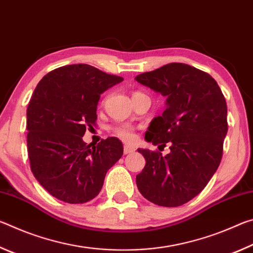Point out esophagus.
Returning a JSON list of instances; mask_svg holds the SVG:
<instances>
[{
	"label": "esophagus",
	"mask_w": 253,
	"mask_h": 253,
	"mask_svg": "<svg viewBox=\"0 0 253 253\" xmlns=\"http://www.w3.org/2000/svg\"><path fill=\"white\" fill-rule=\"evenodd\" d=\"M132 152H135V148H132L130 146H124V153L125 154H130Z\"/></svg>",
	"instance_id": "1"
}]
</instances>
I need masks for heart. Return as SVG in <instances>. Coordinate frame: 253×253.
I'll use <instances>...</instances> for the list:
<instances>
[{"label": "heart", "instance_id": "obj_1", "mask_svg": "<svg viewBox=\"0 0 253 253\" xmlns=\"http://www.w3.org/2000/svg\"><path fill=\"white\" fill-rule=\"evenodd\" d=\"M114 132L115 135L126 143H131L135 140V132L130 126H127V125L118 126L115 128Z\"/></svg>", "mask_w": 253, "mask_h": 253}]
</instances>
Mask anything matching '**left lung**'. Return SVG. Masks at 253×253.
<instances>
[{
  "instance_id": "obj_1",
  "label": "left lung",
  "mask_w": 253,
  "mask_h": 253,
  "mask_svg": "<svg viewBox=\"0 0 253 253\" xmlns=\"http://www.w3.org/2000/svg\"><path fill=\"white\" fill-rule=\"evenodd\" d=\"M166 97V109L152 121L145 139L170 153L138 148L146 160L136 176L145 199L174 208L195 198L220 165L228 132L226 102L219 84L202 70L173 62L136 77ZM158 147V148H160Z\"/></svg>"
}]
</instances>
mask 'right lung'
Here are the masks:
<instances>
[{"mask_svg": "<svg viewBox=\"0 0 253 253\" xmlns=\"http://www.w3.org/2000/svg\"><path fill=\"white\" fill-rule=\"evenodd\" d=\"M123 80L79 63L50 71L34 89L27 109L30 166L55 199L79 204L96 198L106 173L123 156L116 137L92 148L83 140L96 124L100 95Z\"/></svg>", "mask_w": 253, "mask_h": 253, "instance_id": "add662e5", "label": "right lung"}]
</instances>
